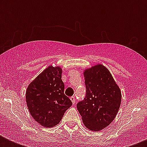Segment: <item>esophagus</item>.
Listing matches in <instances>:
<instances>
[{"label": "esophagus", "instance_id": "esophagus-1", "mask_svg": "<svg viewBox=\"0 0 147 147\" xmlns=\"http://www.w3.org/2000/svg\"><path fill=\"white\" fill-rule=\"evenodd\" d=\"M70 100H71V102H72V104H73V105H75V102H76V99H75V97H71V98H70Z\"/></svg>", "mask_w": 147, "mask_h": 147}]
</instances>
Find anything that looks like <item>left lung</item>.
<instances>
[{
  "label": "left lung",
  "instance_id": "1",
  "mask_svg": "<svg viewBox=\"0 0 147 147\" xmlns=\"http://www.w3.org/2000/svg\"><path fill=\"white\" fill-rule=\"evenodd\" d=\"M86 86L85 100L77 105L87 129L100 131L110 125L121 104V91L110 71L96 64L83 71Z\"/></svg>",
  "mask_w": 147,
  "mask_h": 147
}]
</instances>
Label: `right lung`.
<instances>
[{
	"instance_id": "add662e5",
	"label": "right lung",
	"mask_w": 147,
	"mask_h": 147,
	"mask_svg": "<svg viewBox=\"0 0 147 147\" xmlns=\"http://www.w3.org/2000/svg\"><path fill=\"white\" fill-rule=\"evenodd\" d=\"M62 68L50 65L31 82L26 91L30 114L40 125L53 127L59 123L65 112L72 105L64 94Z\"/></svg>"
}]
</instances>
